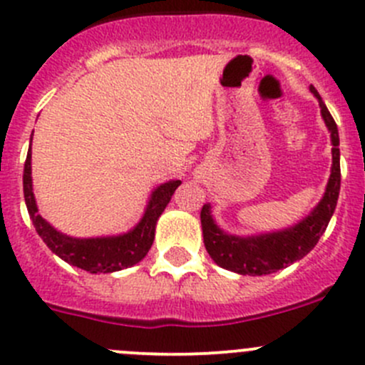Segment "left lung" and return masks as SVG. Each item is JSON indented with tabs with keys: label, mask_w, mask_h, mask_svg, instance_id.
Returning <instances> with one entry per match:
<instances>
[{
	"label": "left lung",
	"mask_w": 365,
	"mask_h": 365,
	"mask_svg": "<svg viewBox=\"0 0 365 365\" xmlns=\"http://www.w3.org/2000/svg\"><path fill=\"white\" fill-rule=\"evenodd\" d=\"M309 90L318 98L322 116L332 139V171H330L327 190L316 208L304 220L282 231L256 235V237H235L220 230L212 217V206L203 205L201 210V227H203L205 247L210 257L219 267L237 272L242 275H267L282 270L307 256L325 233L341 189L339 164V132L332 114L327 109L314 86Z\"/></svg>",
	"instance_id": "left-lung-1"
}]
</instances>
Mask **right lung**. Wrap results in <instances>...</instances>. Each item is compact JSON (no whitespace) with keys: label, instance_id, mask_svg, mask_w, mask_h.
Returning <instances> with one entry per match:
<instances>
[{"label":"right lung","instance_id":"1","mask_svg":"<svg viewBox=\"0 0 365 365\" xmlns=\"http://www.w3.org/2000/svg\"><path fill=\"white\" fill-rule=\"evenodd\" d=\"M180 183H182L180 180H171L157 187L146 205L145 215L141 217L138 226L128 233L118 235V237L72 238L54 230L46 219H42V215H38L35 196H33L31 146L28 150L23 175L24 201L38 237L56 256L90 274H109V272L123 270L139 263L148 254L155 238L157 220L171 201V196L178 189Z\"/></svg>","mask_w":365,"mask_h":365}]
</instances>
